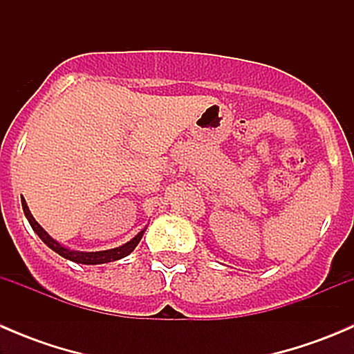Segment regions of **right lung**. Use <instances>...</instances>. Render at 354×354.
<instances>
[{
  "label": "right lung",
  "instance_id": "right-lung-1",
  "mask_svg": "<svg viewBox=\"0 0 354 354\" xmlns=\"http://www.w3.org/2000/svg\"><path fill=\"white\" fill-rule=\"evenodd\" d=\"M22 209H24L25 217H27L28 224L32 226V230L37 233V236L41 238V240L44 241V243L48 245L53 252H56L58 255H62L63 259L71 260V262H75V263H84V266H97V263L114 262V260H120V259H123V257L130 255V253L135 250V246L140 243L142 236H144V233H145V227H144V230H142L138 234H135L130 241H127L124 245L118 246V248L102 250V252H78V250L66 248V246L58 243L55 238L49 236V234L44 231V227H42L41 224L34 219V216H32L30 210H28L27 202H25L24 197H22Z\"/></svg>",
  "mask_w": 354,
  "mask_h": 354
}]
</instances>
